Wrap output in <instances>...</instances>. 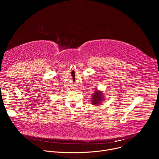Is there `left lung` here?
Listing matches in <instances>:
<instances>
[{
	"label": "left lung",
	"mask_w": 159,
	"mask_h": 159,
	"mask_svg": "<svg viewBox=\"0 0 159 159\" xmlns=\"http://www.w3.org/2000/svg\"><path fill=\"white\" fill-rule=\"evenodd\" d=\"M102 95H101V93L98 92V90H96V93H94V95H93V104H99V102H101V100H102Z\"/></svg>",
	"instance_id": "8db88e82"
}]
</instances>
